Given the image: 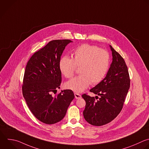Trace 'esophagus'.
Listing matches in <instances>:
<instances>
[{
	"instance_id": "esophagus-1",
	"label": "esophagus",
	"mask_w": 149,
	"mask_h": 149,
	"mask_svg": "<svg viewBox=\"0 0 149 149\" xmlns=\"http://www.w3.org/2000/svg\"><path fill=\"white\" fill-rule=\"evenodd\" d=\"M74 95H75V97L76 99H80L81 97V95L80 94H79V93H75Z\"/></svg>"
}]
</instances>
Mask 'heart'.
Segmentation results:
<instances>
[{
    "mask_svg": "<svg viewBox=\"0 0 149 149\" xmlns=\"http://www.w3.org/2000/svg\"><path fill=\"white\" fill-rule=\"evenodd\" d=\"M109 64L108 52L95 45L83 44L75 49L72 58L64 56L60 59L59 68L66 78H71L77 67H80V75L67 82L65 86L73 91L81 92L91 84L96 85L101 82L108 71Z\"/></svg>",
    "mask_w": 149,
    "mask_h": 149,
    "instance_id": "heart-1",
    "label": "heart"
}]
</instances>
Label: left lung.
I'll return each mask as SVG.
<instances>
[{
    "label": "left lung",
    "mask_w": 149,
    "mask_h": 149,
    "mask_svg": "<svg viewBox=\"0 0 149 149\" xmlns=\"http://www.w3.org/2000/svg\"><path fill=\"white\" fill-rule=\"evenodd\" d=\"M112 63L105 78L90 89L100 96L91 97L86 93L82 97L86 102L83 112L89 124L100 126L113 120L120 112L130 88V77L127 65L122 57L110 45ZM98 98L96 101L95 98Z\"/></svg>",
    "instance_id": "8db88e82"
}]
</instances>
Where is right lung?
Here are the masks:
<instances>
[{
  "label": "right lung",
  "instance_id": "add662e5",
  "mask_svg": "<svg viewBox=\"0 0 149 149\" xmlns=\"http://www.w3.org/2000/svg\"><path fill=\"white\" fill-rule=\"evenodd\" d=\"M70 40H55L36 52L29 60L24 71L22 92L27 105L41 122L52 125L61 120L75 96L66 89L55 95L60 88L61 72L59 62Z\"/></svg>",
  "mask_w": 149,
  "mask_h": 149
}]
</instances>
